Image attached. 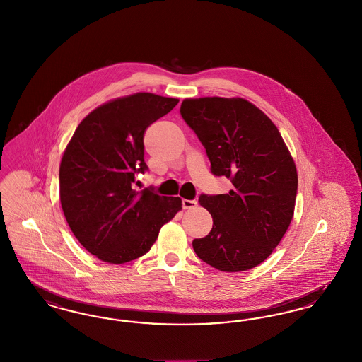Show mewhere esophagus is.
Wrapping results in <instances>:
<instances>
[{
  "label": "esophagus",
  "instance_id": "esophagus-1",
  "mask_svg": "<svg viewBox=\"0 0 362 362\" xmlns=\"http://www.w3.org/2000/svg\"><path fill=\"white\" fill-rule=\"evenodd\" d=\"M196 206H197L196 200H187V199L182 200V208L184 209H192V208H196Z\"/></svg>",
  "mask_w": 362,
  "mask_h": 362
}]
</instances>
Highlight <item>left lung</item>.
Segmentation results:
<instances>
[{
  "mask_svg": "<svg viewBox=\"0 0 362 362\" xmlns=\"http://www.w3.org/2000/svg\"><path fill=\"white\" fill-rule=\"evenodd\" d=\"M180 113L204 146L211 173L233 184L226 194H200L214 226L193 250L221 272L259 265L286 233L298 193L296 166L277 127L243 98H189Z\"/></svg>",
  "mask_w": 362,
  "mask_h": 362,
  "instance_id": "1",
  "label": "left lung"
}]
</instances>
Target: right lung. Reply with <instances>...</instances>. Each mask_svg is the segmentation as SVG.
<instances>
[{
    "label": "right lung",
    "instance_id": "1",
    "mask_svg": "<svg viewBox=\"0 0 362 362\" xmlns=\"http://www.w3.org/2000/svg\"><path fill=\"white\" fill-rule=\"evenodd\" d=\"M178 104L177 98L136 93L90 112L67 144L59 168L64 218L79 243L104 262L124 264L151 249L160 227L181 209L180 197L138 192L146 128Z\"/></svg>",
    "mask_w": 362,
    "mask_h": 362
}]
</instances>
